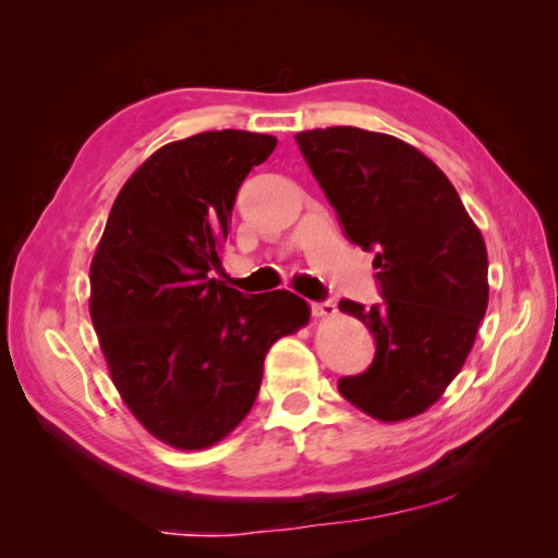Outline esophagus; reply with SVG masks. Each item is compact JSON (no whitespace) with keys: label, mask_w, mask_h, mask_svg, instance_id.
<instances>
[{"label":"esophagus","mask_w":558,"mask_h":558,"mask_svg":"<svg viewBox=\"0 0 558 558\" xmlns=\"http://www.w3.org/2000/svg\"><path fill=\"white\" fill-rule=\"evenodd\" d=\"M310 310H313L315 317H332V315H337V305H335L332 300L310 302Z\"/></svg>","instance_id":"34e87169"}]
</instances>
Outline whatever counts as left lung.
<instances>
[{"mask_svg":"<svg viewBox=\"0 0 558 558\" xmlns=\"http://www.w3.org/2000/svg\"><path fill=\"white\" fill-rule=\"evenodd\" d=\"M295 143L352 243L374 253L381 302L339 310L369 327V369L339 393L379 421L418 415L456 379L487 310V248L456 186L384 132L317 128Z\"/></svg>","mask_w":558,"mask_h":558,"instance_id":"1","label":"left lung"}]
</instances>
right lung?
<instances>
[{"instance_id": "right-lung-1", "label": "right lung", "mask_w": 558, "mask_h": 558, "mask_svg": "<svg viewBox=\"0 0 558 558\" xmlns=\"http://www.w3.org/2000/svg\"><path fill=\"white\" fill-rule=\"evenodd\" d=\"M278 140L209 130L177 140L120 189L90 263V319L132 415L159 440L202 450L256 401L263 359L310 319L288 290L243 295L211 272L235 194Z\"/></svg>"}]
</instances>
